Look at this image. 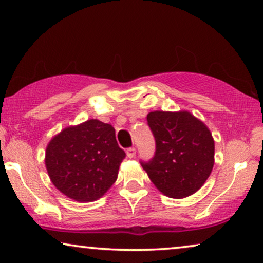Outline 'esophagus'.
I'll list each match as a JSON object with an SVG mask.
<instances>
[{
  "instance_id": "obj_1",
  "label": "esophagus",
  "mask_w": 263,
  "mask_h": 263,
  "mask_svg": "<svg viewBox=\"0 0 263 263\" xmlns=\"http://www.w3.org/2000/svg\"><path fill=\"white\" fill-rule=\"evenodd\" d=\"M126 155L128 158H133L136 156V149L135 147H128V149L126 150Z\"/></svg>"
}]
</instances>
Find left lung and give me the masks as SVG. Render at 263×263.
Returning <instances> with one entry per match:
<instances>
[{
    "instance_id": "obj_1",
    "label": "left lung",
    "mask_w": 263,
    "mask_h": 263,
    "mask_svg": "<svg viewBox=\"0 0 263 263\" xmlns=\"http://www.w3.org/2000/svg\"><path fill=\"white\" fill-rule=\"evenodd\" d=\"M156 153L142 162L161 193L182 199L200 190L214 164V140L209 127L188 110H154L146 117Z\"/></svg>"
}]
</instances>
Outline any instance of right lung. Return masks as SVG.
<instances>
[{"mask_svg": "<svg viewBox=\"0 0 263 263\" xmlns=\"http://www.w3.org/2000/svg\"><path fill=\"white\" fill-rule=\"evenodd\" d=\"M125 158L112 125L89 119L50 140L45 165L54 187L79 202L95 201L116 182Z\"/></svg>", "mask_w": 263, "mask_h": 263, "instance_id": "1", "label": "right lung"}]
</instances>
